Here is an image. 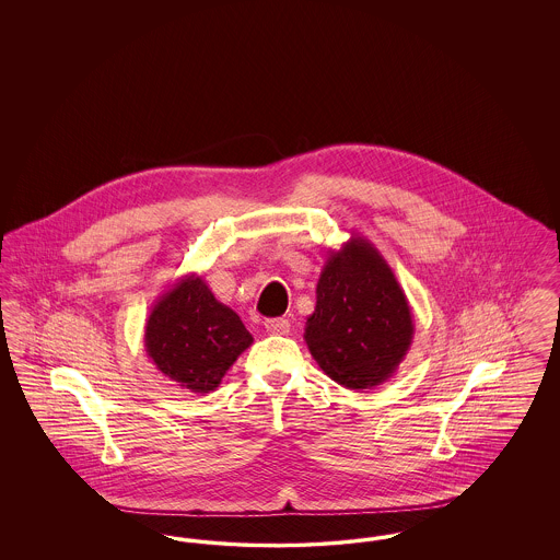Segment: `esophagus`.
I'll use <instances>...</instances> for the list:
<instances>
[{"label":"esophagus","mask_w":560,"mask_h":560,"mask_svg":"<svg viewBox=\"0 0 560 560\" xmlns=\"http://www.w3.org/2000/svg\"><path fill=\"white\" fill-rule=\"evenodd\" d=\"M268 334L272 336H288L290 334V320L288 319H268L265 320Z\"/></svg>","instance_id":"esophagus-1"}]
</instances>
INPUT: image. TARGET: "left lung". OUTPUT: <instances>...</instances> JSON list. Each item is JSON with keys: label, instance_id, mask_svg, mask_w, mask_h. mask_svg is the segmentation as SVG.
<instances>
[{"label": "left lung", "instance_id": "8db88e82", "mask_svg": "<svg viewBox=\"0 0 560 560\" xmlns=\"http://www.w3.org/2000/svg\"><path fill=\"white\" fill-rule=\"evenodd\" d=\"M407 295L372 241L352 235L327 254L304 340L323 372L350 390L393 377L413 340Z\"/></svg>", "mask_w": 560, "mask_h": 560}]
</instances>
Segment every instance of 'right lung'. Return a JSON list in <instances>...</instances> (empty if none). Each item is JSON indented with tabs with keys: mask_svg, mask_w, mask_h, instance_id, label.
Listing matches in <instances>:
<instances>
[{
	"mask_svg": "<svg viewBox=\"0 0 560 560\" xmlns=\"http://www.w3.org/2000/svg\"><path fill=\"white\" fill-rule=\"evenodd\" d=\"M252 342L240 315L218 302L199 275L161 293L144 327V348L158 370L197 395L215 390Z\"/></svg>",
	"mask_w": 560,
	"mask_h": 560,
	"instance_id": "right-lung-1",
	"label": "right lung"
}]
</instances>
